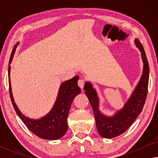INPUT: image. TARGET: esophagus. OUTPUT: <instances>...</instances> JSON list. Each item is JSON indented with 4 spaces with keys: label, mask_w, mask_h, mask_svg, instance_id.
Segmentation results:
<instances>
[{
    "label": "esophagus",
    "mask_w": 158,
    "mask_h": 158,
    "mask_svg": "<svg viewBox=\"0 0 158 158\" xmlns=\"http://www.w3.org/2000/svg\"><path fill=\"white\" fill-rule=\"evenodd\" d=\"M85 79H83V78H81V79H79L78 82H77V84H78V85H79V87H80V88H83V86H84V85H85Z\"/></svg>",
    "instance_id": "34e87169"
}]
</instances>
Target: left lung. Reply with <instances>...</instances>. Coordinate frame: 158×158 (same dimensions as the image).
Segmentation results:
<instances>
[{"label":"left lung","mask_w":158,"mask_h":158,"mask_svg":"<svg viewBox=\"0 0 158 158\" xmlns=\"http://www.w3.org/2000/svg\"><path fill=\"white\" fill-rule=\"evenodd\" d=\"M135 44L141 52L144 62L143 72L135 91L122 110L111 117L104 116L99 111L98 98L91 84L86 82L84 86L86 96L94 110L97 130L99 135L104 138H114L125 132L141 113L145 103L148 90L149 64L141 42L136 39Z\"/></svg>","instance_id":"left-lung-1"}]
</instances>
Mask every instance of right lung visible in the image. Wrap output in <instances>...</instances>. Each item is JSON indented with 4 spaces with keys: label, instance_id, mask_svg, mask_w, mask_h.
<instances>
[{
    "label": "right lung",
    "instance_id": "obj_1",
    "mask_svg": "<svg viewBox=\"0 0 158 158\" xmlns=\"http://www.w3.org/2000/svg\"><path fill=\"white\" fill-rule=\"evenodd\" d=\"M18 44L15 45L13 49L9 60L8 66V83H9V94L13 106L18 116L32 133L40 138L44 139H58L61 138L68 130V116L73 99L81 93V90L77 85L79 77L75 76L69 81H64L60 88L57 100L54 106L49 114L38 120L31 119L26 117L19 111L14 102L12 96L11 87L10 81V70L12 59L16 51Z\"/></svg>",
    "mask_w": 158,
    "mask_h": 158
}]
</instances>
